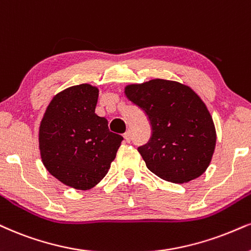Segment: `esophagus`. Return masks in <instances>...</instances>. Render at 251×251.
I'll return each instance as SVG.
<instances>
[{"label":"esophagus","instance_id":"esophagus-1","mask_svg":"<svg viewBox=\"0 0 251 251\" xmlns=\"http://www.w3.org/2000/svg\"><path fill=\"white\" fill-rule=\"evenodd\" d=\"M123 137H125V140L126 142H130L131 141V132H130V130L126 131L125 135H123Z\"/></svg>","mask_w":251,"mask_h":251}]
</instances>
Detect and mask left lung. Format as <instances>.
<instances>
[{
	"instance_id": "1",
	"label": "left lung",
	"mask_w": 251,
	"mask_h": 251,
	"mask_svg": "<svg viewBox=\"0 0 251 251\" xmlns=\"http://www.w3.org/2000/svg\"><path fill=\"white\" fill-rule=\"evenodd\" d=\"M125 93L150 122V140L137 149L147 168L175 184L200 177L211 163L216 132L211 114L197 93L164 79L129 85Z\"/></svg>"
}]
</instances>
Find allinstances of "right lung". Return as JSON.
Listing matches in <instances>:
<instances>
[{
    "instance_id": "1",
    "label": "right lung",
    "mask_w": 251,
    "mask_h": 251,
    "mask_svg": "<svg viewBox=\"0 0 251 251\" xmlns=\"http://www.w3.org/2000/svg\"><path fill=\"white\" fill-rule=\"evenodd\" d=\"M98 98L99 89L88 83L72 86L52 99L40 122L43 164L75 190H89L103 179L123 141L95 114Z\"/></svg>"
}]
</instances>
